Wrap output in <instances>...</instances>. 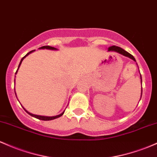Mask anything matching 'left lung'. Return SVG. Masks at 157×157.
<instances>
[{
  "mask_svg": "<svg viewBox=\"0 0 157 157\" xmlns=\"http://www.w3.org/2000/svg\"><path fill=\"white\" fill-rule=\"evenodd\" d=\"M108 51H113V52L118 53H120V54L123 55V56H127V57H129L130 59L133 60V61L136 62V61L135 58H134V56H132V55L130 54V53H129L128 52H127L126 51H124V49H122L121 48L118 47V46H115V45L111 46V47H109V48H108ZM136 64H137V63H136ZM140 78H141V83H142V76H141V75H140ZM142 92H141V98H142ZM140 100H141V98H140Z\"/></svg>",
  "mask_w": 157,
  "mask_h": 157,
  "instance_id": "8db88e82",
  "label": "left lung"
}]
</instances>
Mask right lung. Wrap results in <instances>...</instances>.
<instances>
[{
  "mask_svg": "<svg viewBox=\"0 0 157 157\" xmlns=\"http://www.w3.org/2000/svg\"><path fill=\"white\" fill-rule=\"evenodd\" d=\"M39 49H48V50H53V51H56V50H58V49H56V48H53V47H51V46H42V47L39 48ZM36 51V50H33V51H30V52L27 53V54H26L25 56H24V57L22 58L21 59V62H20L19 65H18V69H17L16 72H15V75H16L17 72H18V68H19L20 65H21V64L22 61H23L24 59H25V58L26 57V56H28V55L30 54V53H33V52H34V51ZM15 95H16V93H15ZM16 98H17V95H16ZM23 108H24V107H23ZM24 109L25 110L26 113H28V114L30 115H31V116L34 117V118H38V119H39V120H42V121H51V120L56 119V118H59V117H61L62 115H63V114H64V113H65V110H64V111H63V113H61V114H59V115H55V116H44V115H34V114H32V113H29V112L27 111V110H26V109H25V108H24Z\"/></svg>",
  "mask_w": 157,
  "mask_h": 157,
  "instance_id": "1",
  "label": "right lung"
}]
</instances>
